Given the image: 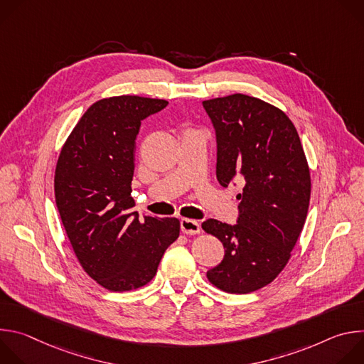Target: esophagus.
I'll return each instance as SVG.
<instances>
[{"label": "esophagus", "mask_w": 364, "mask_h": 364, "mask_svg": "<svg viewBox=\"0 0 364 364\" xmlns=\"http://www.w3.org/2000/svg\"><path fill=\"white\" fill-rule=\"evenodd\" d=\"M181 232L186 235H197L200 233V223L193 219H181L180 222Z\"/></svg>", "instance_id": "34e87169"}]
</instances>
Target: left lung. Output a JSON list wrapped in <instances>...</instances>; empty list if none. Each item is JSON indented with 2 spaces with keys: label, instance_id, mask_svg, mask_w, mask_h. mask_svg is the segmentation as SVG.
<instances>
[{
  "label": "left lung",
  "instance_id": "8db88e82",
  "mask_svg": "<svg viewBox=\"0 0 364 364\" xmlns=\"http://www.w3.org/2000/svg\"><path fill=\"white\" fill-rule=\"evenodd\" d=\"M203 107L216 129L218 181L243 183L235 226L201 223L225 247L207 279L225 292L249 294L271 284L289 261L308 213L309 168L294 124L271 103L235 93Z\"/></svg>",
  "mask_w": 364,
  "mask_h": 364
}]
</instances>
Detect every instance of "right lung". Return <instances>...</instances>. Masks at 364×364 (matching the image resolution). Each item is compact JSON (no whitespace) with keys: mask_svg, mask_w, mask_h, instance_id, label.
I'll return each instance as SVG.
<instances>
[{"mask_svg":"<svg viewBox=\"0 0 364 364\" xmlns=\"http://www.w3.org/2000/svg\"><path fill=\"white\" fill-rule=\"evenodd\" d=\"M167 105L136 95L100 99L76 124L58 160L56 204L73 252L85 272L114 292L146 285L180 235L176 218L139 219L131 212L141 121Z\"/></svg>","mask_w":364,"mask_h":364,"instance_id":"add662e5","label":"right lung"}]
</instances>
